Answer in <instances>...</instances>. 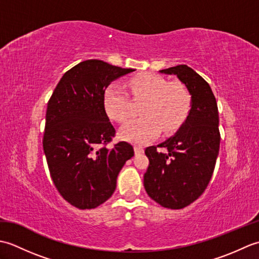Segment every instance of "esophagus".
Wrapping results in <instances>:
<instances>
[{"label":"esophagus","mask_w":259,"mask_h":259,"mask_svg":"<svg viewBox=\"0 0 259 259\" xmlns=\"http://www.w3.org/2000/svg\"><path fill=\"white\" fill-rule=\"evenodd\" d=\"M144 152V148L140 146H135V153L136 155H140V153Z\"/></svg>","instance_id":"1"}]
</instances>
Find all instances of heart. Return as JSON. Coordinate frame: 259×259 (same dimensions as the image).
Instances as JSON below:
<instances>
[{
    "mask_svg": "<svg viewBox=\"0 0 259 259\" xmlns=\"http://www.w3.org/2000/svg\"><path fill=\"white\" fill-rule=\"evenodd\" d=\"M130 88L136 98L146 99L141 108L142 118L131 119L121 126V138L134 144H145L160 134L172 133L188 117L191 97L179 82L168 83L156 74H141L131 79ZM103 107L109 118L122 122L130 114L128 93L122 84L114 82L103 95Z\"/></svg>",
    "mask_w": 259,
    "mask_h": 259,
    "instance_id": "1",
    "label": "heart"
}]
</instances>
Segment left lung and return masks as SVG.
<instances>
[{
  "instance_id": "8db88e82",
  "label": "left lung",
  "mask_w": 259,
  "mask_h": 259,
  "mask_svg": "<svg viewBox=\"0 0 259 259\" xmlns=\"http://www.w3.org/2000/svg\"><path fill=\"white\" fill-rule=\"evenodd\" d=\"M159 72L176 75L183 82L191 96V108L177 133L146 149L149 166L144 185L160 206L181 209L198 199L211 179L221 144L218 108L211 88L188 65ZM157 146L166 147L167 152H158Z\"/></svg>"
}]
</instances>
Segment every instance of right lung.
Instances as JSON below:
<instances>
[{
    "label": "right lung",
    "mask_w": 259,
    "mask_h": 259,
    "mask_svg": "<svg viewBox=\"0 0 259 259\" xmlns=\"http://www.w3.org/2000/svg\"><path fill=\"white\" fill-rule=\"evenodd\" d=\"M135 71L101 60H87L63 74L48 102L43 136L49 170L56 188L79 209L107 201L134 148L120 141L103 107V95L115 79Z\"/></svg>",
    "instance_id": "add662e5"
}]
</instances>
